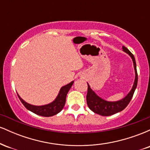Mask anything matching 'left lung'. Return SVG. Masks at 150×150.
<instances>
[{
	"mask_svg": "<svg viewBox=\"0 0 150 150\" xmlns=\"http://www.w3.org/2000/svg\"><path fill=\"white\" fill-rule=\"evenodd\" d=\"M122 48H123V51H124L125 52H126L130 55V57L132 58V61H133L134 68H135V82H134V85L132 86L131 91L129 92V94L125 98H123V99H121V100L120 101H114V102H110V101H105L104 99H101L100 97H98L97 94L91 89L89 85L87 84V106H88V107L92 110L93 112L101 115V116H111V115L115 114V113L123 111V110L128 106L129 103H130L132 96H133L134 92H135L136 87H137V79H138V77H137L135 57H134L133 54H132L126 47H125V46H123Z\"/></svg>",
	"mask_w": 150,
	"mask_h": 150,
	"instance_id": "1",
	"label": "left lung"
}]
</instances>
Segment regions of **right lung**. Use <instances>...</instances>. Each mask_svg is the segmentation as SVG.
I'll return each instance as SVG.
<instances>
[{
  "label": "right lung",
  "instance_id": "1",
  "mask_svg": "<svg viewBox=\"0 0 150 150\" xmlns=\"http://www.w3.org/2000/svg\"><path fill=\"white\" fill-rule=\"evenodd\" d=\"M73 82H74L73 81L70 83L61 87L59 94H58L56 99H55V101H53L51 104L44 105V106H37L27 104V102H25L23 99H22L20 97V96L18 94V96L19 99H20V101L22 103V104L25 106V108L27 109L30 110V111H32V112L36 113L37 115H39V116L44 117L52 116L59 113L63 109V107H64L67 94H68V91L70 90V87L73 85Z\"/></svg>",
  "mask_w": 150,
  "mask_h": 150
}]
</instances>
